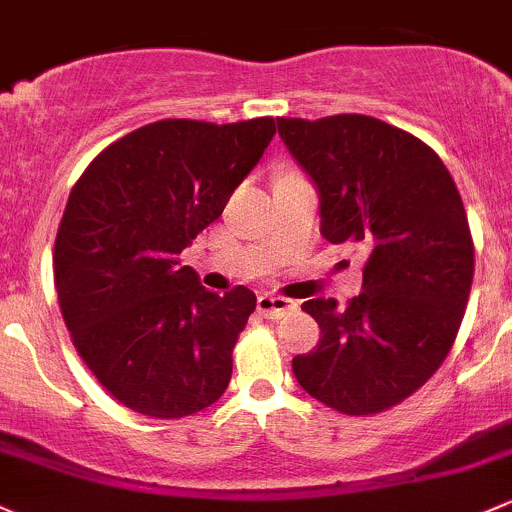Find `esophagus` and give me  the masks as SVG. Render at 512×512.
I'll use <instances>...</instances> for the list:
<instances>
[{"mask_svg": "<svg viewBox=\"0 0 512 512\" xmlns=\"http://www.w3.org/2000/svg\"><path fill=\"white\" fill-rule=\"evenodd\" d=\"M295 300L281 298V295H271V293H261L256 298V308L263 318H283V315L293 313L295 310Z\"/></svg>", "mask_w": 512, "mask_h": 512, "instance_id": "34e87169", "label": "esophagus"}]
</instances>
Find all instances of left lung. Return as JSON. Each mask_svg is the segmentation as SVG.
<instances>
[{
	"label": "left lung",
	"mask_w": 512,
	"mask_h": 512,
	"mask_svg": "<svg viewBox=\"0 0 512 512\" xmlns=\"http://www.w3.org/2000/svg\"><path fill=\"white\" fill-rule=\"evenodd\" d=\"M320 197V234L367 251L347 305L305 300L320 342L293 357L300 387L325 407L367 416L414 394L449 355L473 283V239L441 157L370 118H278Z\"/></svg>",
	"instance_id": "obj_1"
}]
</instances>
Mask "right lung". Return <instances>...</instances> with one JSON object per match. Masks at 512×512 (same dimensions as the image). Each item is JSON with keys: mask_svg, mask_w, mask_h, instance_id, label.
Instances as JSON below:
<instances>
[{"mask_svg": "<svg viewBox=\"0 0 512 512\" xmlns=\"http://www.w3.org/2000/svg\"><path fill=\"white\" fill-rule=\"evenodd\" d=\"M273 135V118L160 120L105 147L73 184L54 246L61 313L88 370L133 412L182 419L229 387L256 295L207 291L179 254Z\"/></svg>", "mask_w": 512, "mask_h": 512, "instance_id": "right-lung-1", "label": "right lung"}]
</instances>
